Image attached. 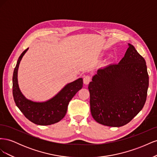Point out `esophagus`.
Masks as SVG:
<instances>
[{
	"instance_id": "34e87169",
	"label": "esophagus",
	"mask_w": 157,
	"mask_h": 157,
	"mask_svg": "<svg viewBox=\"0 0 157 157\" xmlns=\"http://www.w3.org/2000/svg\"><path fill=\"white\" fill-rule=\"evenodd\" d=\"M83 81H84V84H85L86 85L88 84L89 82L91 81V77H90V76H89V75L85 76V77H84Z\"/></svg>"
}]
</instances>
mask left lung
I'll return each instance as SVG.
<instances>
[{"label":"left lung","instance_id":"left-lung-1","mask_svg":"<svg viewBox=\"0 0 157 157\" xmlns=\"http://www.w3.org/2000/svg\"><path fill=\"white\" fill-rule=\"evenodd\" d=\"M118 64L98 70L88 85L90 111L99 124L120 127L130 122L143 109L149 86L145 59L128 44Z\"/></svg>","mask_w":157,"mask_h":157}]
</instances>
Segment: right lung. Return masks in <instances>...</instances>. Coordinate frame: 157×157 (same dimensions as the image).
<instances>
[{"label": "right lung", "mask_w": 157, "mask_h": 157, "mask_svg": "<svg viewBox=\"0 0 157 157\" xmlns=\"http://www.w3.org/2000/svg\"><path fill=\"white\" fill-rule=\"evenodd\" d=\"M27 50L23 51L19 57L13 71L12 93L14 101L24 116L34 124L41 126L55 124L65 117L69 101L82 88L83 80L80 78L67 84L56 96L47 101L35 102L29 100L21 92L17 83L19 65Z\"/></svg>", "instance_id": "add662e5"}]
</instances>
